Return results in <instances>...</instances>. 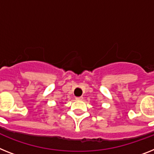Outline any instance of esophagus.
<instances>
[{"mask_svg": "<svg viewBox=\"0 0 154 154\" xmlns=\"http://www.w3.org/2000/svg\"><path fill=\"white\" fill-rule=\"evenodd\" d=\"M76 99H77V100H82V99H83V97H82V96L76 97Z\"/></svg>", "mask_w": 154, "mask_h": 154, "instance_id": "obj_1", "label": "esophagus"}]
</instances>
